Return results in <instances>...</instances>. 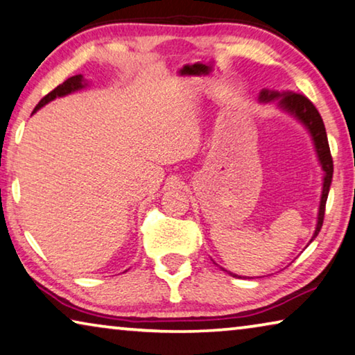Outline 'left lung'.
Masks as SVG:
<instances>
[{
    "label": "left lung",
    "mask_w": 355,
    "mask_h": 355,
    "mask_svg": "<svg viewBox=\"0 0 355 355\" xmlns=\"http://www.w3.org/2000/svg\"><path fill=\"white\" fill-rule=\"evenodd\" d=\"M258 100H260V103L276 102L279 110H282L284 113L290 114L292 118L298 121L301 125H304V129L308 130V134L311 135V140H313L317 159H319L322 171H324V177H322V194H320L319 211H317V223H315L314 234L309 241V244H311V242H313L317 237V234H319L322 223H324L325 204H327V198H329L330 184H331V178H333V159L330 155L329 140H327L324 121H322L317 108L313 103H311V100L306 98L304 95H301V94H295L292 91L279 92V91H271V89H263ZM216 266H218V264H216ZM223 271H226V269H223ZM226 272H228L232 277H242L231 271H226Z\"/></svg>",
    "instance_id": "8db88e82"
}]
</instances>
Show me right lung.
Listing matches in <instances>:
<instances>
[{"label":"right lung","instance_id":"obj_1","mask_svg":"<svg viewBox=\"0 0 355 355\" xmlns=\"http://www.w3.org/2000/svg\"><path fill=\"white\" fill-rule=\"evenodd\" d=\"M86 86H87V81L83 78V75H76V76L68 78L65 83L60 84V86H57V87L54 89V91L47 94L44 98H41V102L35 107L33 113H36V111H38L41 107H44L46 103L52 102V100H55L57 97H65V95H68V94H73V92H76V91H81V89H84Z\"/></svg>","mask_w":355,"mask_h":355}]
</instances>
